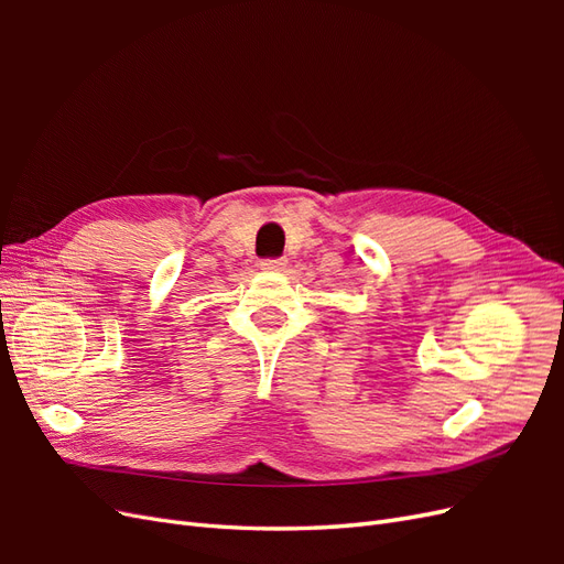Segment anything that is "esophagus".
<instances>
[{
	"label": "esophagus",
	"mask_w": 564,
	"mask_h": 564,
	"mask_svg": "<svg viewBox=\"0 0 564 564\" xmlns=\"http://www.w3.org/2000/svg\"><path fill=\"white\" fill-rule=\"evenodd\" d=\"M284 265H286V259H263L261 261V268H265V270H284Z\"/></svg>",
	"instance_id": "esophagus-1"
}]
</instances>
